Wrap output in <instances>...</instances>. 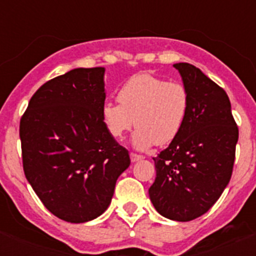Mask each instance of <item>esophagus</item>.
I'll list each match as a JSON object with an SVG mask.
<instances>
[{
    "label": "esophagus",
    "instance_id": "34e87169",
    "mask_svg": "<svg viewBox=\"0 0 256 256\" xmlns=\"http://www.w3.org/2000/svg\"><path fill=\"white\" fill-rule=\"evenodd\" d=\"M142 159H144V156L137 155V154H130V160H132V162H137Z\"/></svg>",
    "mask_w": 256,
    "mask_h": 256
}]
</instances>
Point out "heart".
Here are the masks:
<instances>
[{"label": "heart", "mask_w": 256, "mask_h": 256, "mask_svg": "<svg viewBox=\"0 0 256 256\" xmlns=\"http://www.w3.org/2000/svg\"><path fill=\"white\" fill-rule=\"evenodd\" d=\"M118 101L104 104L101 120L115 140L123 138L134 123L137 130L130 144L140 151L177 138L190 108L184 86L148 73L136 74L126 80L118 91Z\"/></svg>", "instance_id": "b5f03b06"}]
</instances>
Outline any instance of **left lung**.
I'll return each instance as SVG.
<instances>
[{
	"label": "left lung",
	"mask_w": 256,
	"mask_h": 256,
	"mask_svg": "<svg viewBox=\"0 0 256 256\" xmlns=\"http://www.w3.org/2000/svg\"><path fill=\"white\" fill-rule=\"evenodd\" d=\"M173 66L188 92V114L177 138L154 158L156 178L148 195L162 216L188 222L205 214L227 187L238 128L223 88L188 62Z\"/></svg>",
	"instance_id": "8db88e82"
}]
</instances>
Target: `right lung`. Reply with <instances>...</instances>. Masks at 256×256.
Segmentation results:
<instances>
[{
  "mask_svg": "<svg viewBox=\"0 0 256 256\" xmlns=\"http://www.w3.org/2000/svg\"><path fill=\"white\" fill-rule=\"evenodd\" d=\"M105 98V68H76L40 87L20 120L26 180L65 222L100 216L130 164L101 120Z\"/></svg>",
  "mask_w": 256,
  "mask_h": 256,
  "instance_id": "add662e5",
  "label": "right lung"
}]
</instances>
